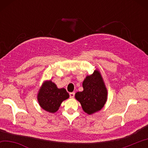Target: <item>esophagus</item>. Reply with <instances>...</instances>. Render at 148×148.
<instances>
[{"instance_id": "1", "label": "esophagus", "mask_w": 148, "mask_h": 148, "mask_svg": "<svg viewBox=\"0 0 148 148\" xmlns=\"http://www.w3.org/2000/svg\"><path fill=\"white\" fill-rule=\"evenodd\" d=\"M69 95H70V97H71V98H74L75 93L74 92H70Z\"/></svg>"}]
</instances>
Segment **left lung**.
Here are the masks:
<instances>
[{
  "mask_svg": "<svg viewBox=\"0 0 148 148\" xmlns=\"http://www.w3.org/2000/svg\"><path fill=\"white\" fill-rule=\"evenodd\" d=\"M82 86L83 91L75 94V98L81 104L82 109L89 115L100 111L108 99V91L101 72L95 70L93 73L86 77Z\"/></svg>",
  "mask_w": 148,
  "mask_h": 148,
  "instance_id": "8db88e82",
  "label": "left lung"
}]
</instances>
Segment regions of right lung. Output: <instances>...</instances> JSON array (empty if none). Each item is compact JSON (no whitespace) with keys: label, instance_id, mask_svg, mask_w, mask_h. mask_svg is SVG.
<instances>
[{"label":"right lung","instance_id":"right-lung-1","mask_svg":"<svg viewBox=\"0 0 148 148\" xmlns=\"http://www.w3.org/2000/svg\"><path fill=\"white\" fill-rule=\"evenodd\" d=\"M69 98V94L66 89L58 88L51 80L44 81L37 95L40 106L53 114L59 110L62 102Z\"/></svg>","mask_w":148,"mask_h":148}]
</instances>
